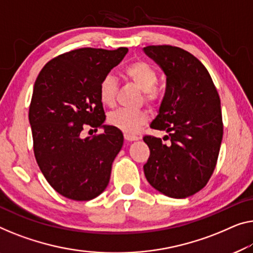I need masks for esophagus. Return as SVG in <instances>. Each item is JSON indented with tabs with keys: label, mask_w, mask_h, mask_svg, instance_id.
I'll return each instance as SVG.
<instances>
[{
	"label": "esophagus",
	"mask_w": 253,
	"mask_h": 253,
	"mask_svg": "<svg viewBox=\"0 0 253 253\" xmlns=\"http://www.w3.org/2000/svg\"><path fill=\"white\" fill-rule=\"evenodd\" d=\"M125 138L127 139V141H129V142L137 141V139H138L137 136H135V135H130V134H125Z\"/></svg>",
	"instance_id": "obj_1"
}]
</instances>
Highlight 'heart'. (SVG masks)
<instances>
[{
	"instance_id": "1",
	"label": "heart",
	"mask_w": 253,
	"mask_h": 253,
	"mask_svg": "<svg viewBox=\"0 0 253 253\" xmlns=\"http://www.w3.org/2000/svg\"><path fill=\"white\" fill-rule=\"evenodd\" d=\"M126 78L134 83L137 87L144 92L146 101L153 102L157 100L158 92L154 86L158 82V75L154 68L145 61H136L128 65L124 69ZM117 84L111 75L102 78L99 85V96L104 105H114L116 99ZM110 125L118 128L125 134H136L148 120V115L143 110H130V109H117L108 117Z\"/></svg>"
}]
</instances>
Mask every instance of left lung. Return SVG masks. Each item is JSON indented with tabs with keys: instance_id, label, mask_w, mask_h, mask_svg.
I'll use <instances>...</instances> for the list:
<instances>
[{
	"instance_id": "1",
	"label": "left lung",
	"mask_w": 253,
	"mask_h": 253,
	"mask_svg": "<svg viewBox=\"0 0 253 253\" xmlns=\"http://www.w3.org/2000/svg\"><path fill=\"white\" fill-rule=\"evenodd\" d=\"M143 51L167 79L150 127L165 130L170 141L166 145L159 137H143L150 149L144 175L166 197L187 198L206 186L216 167L223 139L219 95L206 67L187 51L170 45Z\"/></svg>"
}]
</instances>
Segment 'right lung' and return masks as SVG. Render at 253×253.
<instances>
[{"mask_svg":"<svg viewBox=\"0 0 253 253\" xmlns=\"http://www.w3.org/2000/svg\"><path fill=\"white\" fill-rule=\"evenodd\" d=\"M127 52V47L79 48L52 59L37 76L29 107L34 153L48 184L68 199L99 197L110 180L124 135L103 124L99 85ZM87 126L104 133L83 139Z\"/></svg>","mask_w":253,"mask_h":253,"instance_id":"add662e5","label":"right lung"}]
</instances>
